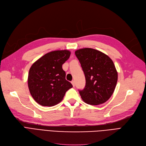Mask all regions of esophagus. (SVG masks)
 <instances>
[{"label": "esophagus", "mask_w": 146, "mask_h": 146, "mask_svg": "<svg viewBox=\"0 0 146 146\" xmlns=\"http://www.w3.org/2000/svg\"><path fill=\"white\" fill-rule=\"evenodd\" d=\"M71 83H72V85L73 86H75V81L74 80H72L71 82Z\"/></svg>", "instance_id": "34e87169"}]
</instances>
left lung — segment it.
Segmentation results:
<instances>
[{"mask_svg":"<svg viewBox=\"0 0 146 146\" xmlns=\"http://www.w3.org/2000/svg\"><path fill=\"white\" fill-rule=\"evenodd\" d=\"M85 74L86 85L79 90L82 100L91 105L105 103L114 92L117 72L113 61L100 51L83 48L75 52Z\"/></svg>","mask_w":146,"mask_h":146,"instance_id":"obj_1","label":"left lung"}]
</instances>
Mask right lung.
I'll return each instance as SVG.
<instances>
[{
  "label": "right lung",
  "mask_w": 146,
  "mask_h": 146,
  "mask_svg": "<svg viewBox=\"0 0 146 146\" xmlns=\"http://www.w3.org/2000/svg\"><path fill=\"white\" fill-rule=\"evenodd\" d=\"M70 55L68 50L47 53L32 65L28 76L31 95L38 104L51 107L63 100L66 92L72 88L66 80L62 65Z\"/></svg>",
  "instance_id": "right-lung-1"
}]
</instances>
